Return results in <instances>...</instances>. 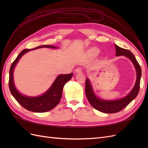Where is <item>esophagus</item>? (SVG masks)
I'll return each instance as SVG.
<instances>
[{"label":"esophagus","mask_w":148,"mask_h":148,"mask_svg":"<svg viewBox=\"0 0 148 148\" xmlns=\"http://www.w3.org/2000/svg\"><path fill=\"white\" fill-rule=\"evenodd\" d=\"M82 68H80V67H78V68H77L75 70L76 73H80V72H82Z\"/></svg>","instance_id":"obj_1"}]
</instances>
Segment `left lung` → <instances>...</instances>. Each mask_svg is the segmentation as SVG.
<instances>
[{"mask_svg": "<svg viewBox=\"0 0 148 148\" xmlns=\"http://www.w3.org/2000/svg\"><path fill=\"white\" fill-rule=\"evenodd\" d=\"M116 56H124L129 58L135 66L137 73V78L135 86L128 95L122 99L116 101H105L97 98L93 92L89 80L86 78L85 82V92L86 96L90 104L95 109L106 114H114L123 109L137 96L140 91V79L141 77V69L136 58L131 51L127 49L121 48L115 44Z\"/></svg>", "mask_w": 148, "mask_h": 148, "instance_id": "left-lung-1", "label": "left lung"}]
</instances>
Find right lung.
I'll list each match as a JSON object with an SVG mask.
<instances>
[{
	"label": "right lung",
	"mask_w": 148,
	"mask_h": 148,
	"mask_svg": "<svg viewBox=\"0 0 148 148\" xmlns=\"http://www.w3.org/2000/svg\"><path fill=\"white\" fill-rule=\"evenodd\" d=\"M42 47L56 48V47L53 46L43 45L33 48L31 50ZM30 50L31 49H26L22 51L12 64L9 72V81H8L9 89L12 96L14 97L16 101L26 109L34 112H45L52 110L59 104L61 99L62 90H63L64 85L72 78L73 73L58 76L51 87L49 89V90L41 96L30 97L21 95L16 90L14 84H13V69L21 57Z\"/></svg>",
	"instance_id": "obj_1"
}]
</instances>
